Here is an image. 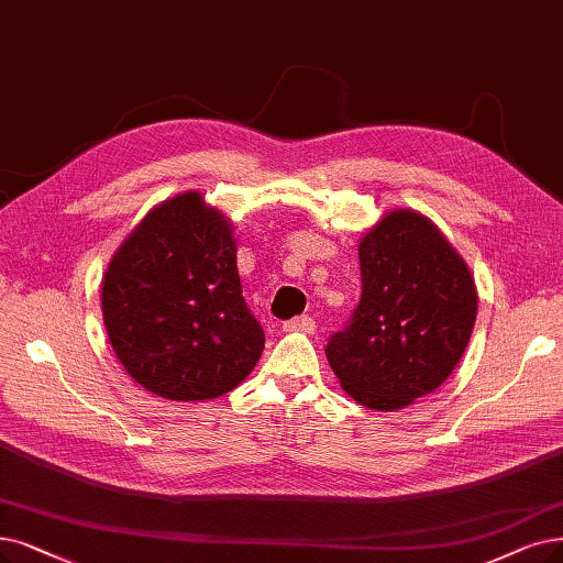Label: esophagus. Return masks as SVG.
Instances as JSON below:
<instances>
[{
  "mask_svg": "<svg viewBox=\"0 0 563 563\" xmlns=\"http://www.w3.org/2000/svg\"><path fill=\"white\" fill-rule=\"evenodd\" d=\"M313 328H317V323H313L311 317H296L284 323V330L286 332H305V334H311Z\"/></svg>",
  "mask_w": 563,
  "mask_h": 563,
  "instance_id": "obj_1",
  "label": "esophagus"
}]
</instances>
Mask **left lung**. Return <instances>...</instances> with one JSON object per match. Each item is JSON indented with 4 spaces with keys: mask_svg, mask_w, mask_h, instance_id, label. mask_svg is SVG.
<instances>
[{
    "mask_svg": "<svg viewBox=\"0 0 563 563\" xmlns=\"http://www.w3.org/2000/svg\"><path fill=\"white\" fill-rule=\"evenodd\" d=\"M357 256L363 296L328 342V363L365 409H407L464 355L478 313L476 282L437 223L407 208L380 214Z\"/></svg>",
    "mask_w": 563,
    "mask_h": 563,
    "instance_id": "obj_1",
    "label": "left lung"
}]
</instances>
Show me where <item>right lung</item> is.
<instances>
[{"label": "right lung", "instance_id": "right-lung-1", "mask_svg": "<svg viewBox=\"0 0 563 563\" xmlns=\"http://www.w3.org/2000/svg\"><path fill=\"white\" fill-rule=\"evenodd\" d=\"M101 311L126 374L173 401L231 393L265 346L242 298L233 223L200 191L162 200L122 240Z\"/></svg>", "mask_w": 563, "mask_h": 563}]
</instances>
